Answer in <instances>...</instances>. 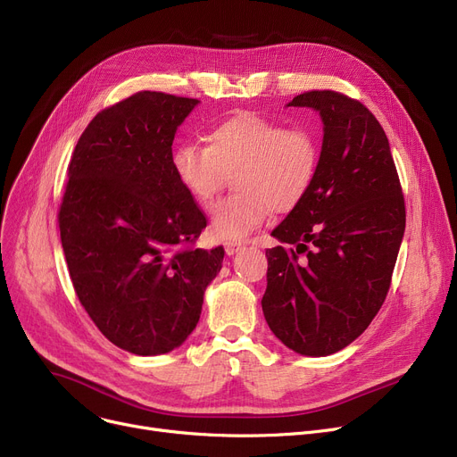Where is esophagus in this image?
<instances>
[{
    "label": "esophagus",
    "instance_id": "1",
    "mask_svg": "<svg viewBox=\"0 0 457 457\" xmlns=\"http://www.w3.org/2000/svg\"><path fill=\"white\" fill-rule=\"evenodd\" d=\"M243 248H245L243 243H228V245H226V253H228V255H235L237 252H241Z\"/></svg>",
    "mask_w": 457,
    "mask_h": 457
}]
</instances>
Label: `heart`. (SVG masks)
<instances>
[{"instance_id": "1", "label": "heart", "mask_w": 457, "mask_h": 457, "mask_svg": "<svg viewBox=\"0 0 457 457\" xmlns=\"http://www.w3.org/2000/svg\"><path fill=\"white\" fill-rule=\"evenodd\" d=\"M207 142H181L174 172L188 195L211 202L233 176L229 198L211 207V231L222 241L246 237L278 212L296 209L315 185L322 144L311 128H287L257 112L216 122Z\"/></svg>"}]
</instances>
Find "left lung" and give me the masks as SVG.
I'll use <instances>...</instances> for the list:
<instances>
[{"label": "left lung", "instance_id": "left-lung-1", "mask_svg": "<svg viewBox=\"0 0 457 457\" xmlns=\"http://www.w3.org/2000/svg\"><path fill=\"white\" fill-rule=\"evenodd\" d=\"M324 122L309 196L272 231L262 313L291 350L322 357L361 335L391 287L405 205L389 140L376 116L335 90L303 92Z\"/></svg>", "mask_w": 457, "mask_h": 457}]
</instances>
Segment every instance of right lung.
I'll return each mask as SVG.
<instances>
[{"instance_id": "obj_1", "label": "right lung", "mask_w": 457, "mask_h": 457, "mask_svg": "<svg viewBox=\"0 0 457 457\" xmlns=\"http://www.w3.org/2000/svg\"><path fill=\"white\" fill-rule=\"evenodd\" d=\"M198 104L137 92L90 120L68 164L59 229L71 285L105 337L137 355L185 343L222 269V246H195L207 219L172 166Z\"/></svg>"}]
</instances>
